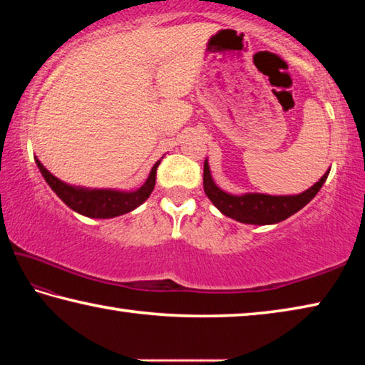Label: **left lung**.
I'll list each match as a JSON object with an SVG mask.
<instances>
[{"label":"left lung","instance_id":"obj_1","mask_svg":"<svg viewBox=\"0 0 365 365\" xmlns=\"http://www.w3.org/2000/svg\"><path fill=\"white\" fill-rule=\"evenodd\" d=\"M329 174L330 170H327L316 185H312L304 193L294 196H270L262 193H248L243 196L228 195L215 187L207 163H205L202 182H205V191L209 200L227 217L243 222V224L267 225L285 220L289 215H293L299 209L304 207L319 193V190L322 188Z\"/></svg>","mask_w":365,"mask_h":365}]
</instances>
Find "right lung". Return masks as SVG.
I'll list each match as a JSON object with an SVG mask.
<instances>
[{"label": "right lung", "instance_id": "right-lung-1", "mask_svg": "<svg viewBox=\"0 0 365 365\" xmlns=\"http://www.w3.org/2000/svg\"><path fill=\"white\" fill-rule=\"evenodd\" d=\"M36 165L45 177L46 183L51 187V190L56 193L61 200H63L67 206L73 211L86 215V217L95 219H108L115 217V215H122L133 211L138 207L141 202L148 200L154 190V183H156V170L160 163V159L153 165L150 172V177L145 182L143 187H140L137 191H115V190H83L77 187H71L59 178L54 177L51 172H48L38 159Z\"/></svg>", "mask_w": 365, "mask_h": 365}]
</instances>
